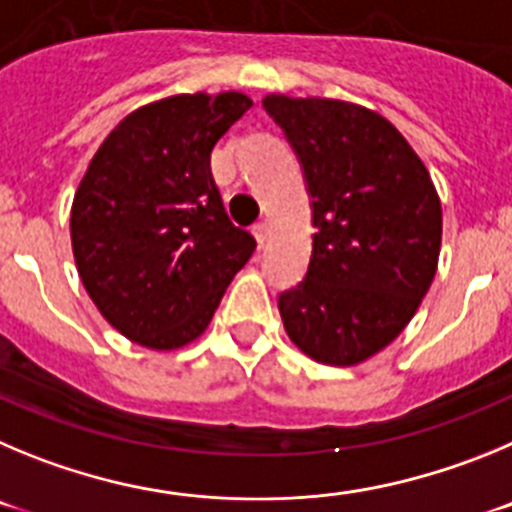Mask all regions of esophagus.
I'll use <instances>...</instances> for the list:
<instances>
[{"instance_id": "obj_1", "label": "esophagus", "mask_w": 512, "mask_h": 512, "mask_svg": "<svg viewBox=\"0 0 512 512\" xmlns=\"http://www.w3.org/2000/svg\"><path fill=\"white\" fill-rule=\"evenodd\" d=\"M252 234H255V239L260 242V245H265L267 239V224L265 222H257L255 227H252Z\"/></svg>"}]
</instances>
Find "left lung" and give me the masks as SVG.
I'll return each mask as SVG.
<instances>
[{
	"mask_svg": "<svg viewBox=\"0 0 512 512\" xmlns=\"http://www.w3.org/2000/svg\"><path fill=\"white\" fill-rule=\"evenodd\" d=\"M311 199V260L278 296L293 344L357 365L413 319L436 275L441 204L426 165L377 112L336 99L267 96Z\"/></svg>",
	"mask_w": 512,
	"mask_h": 512,
	"instance_id": "obj_1",
	"label": "left lung"
}]
</instances>
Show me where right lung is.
I'll return each mask as SVG.
<instances>
[{"mask_svg":"<svg viewBox=\"0 0 512 512\" xmlns=\"http://www.w3.org/2000/svg\"><path fill=\"white\" fill-rule=\"evenodd\" d=\"M250 107L237 91L147 104L101 142L78 186L71 242L81 283L142 347L193 342L255 252L211 176V150Z\"/></svg>","mask_w":512,"mask_h":512,"instance_id":"obj_1","label":"right lung"}]
</instances>
